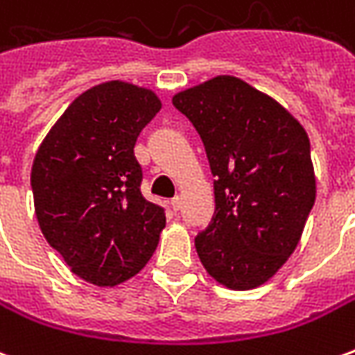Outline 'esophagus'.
<instances>
[{"instance_id": "1", "label": "esophagus", "mask_w": 355, "mask_h": 355, "mask_svg": "<svg viewBox=\"0 0 355 355\" xmlns=\"http://www.w3.org/2000/svg\"><path fill=\"white\" fill-rule=\"evenodd\" d=\"M171 209H173V211H178V209H180V198H173V200H171Z\"/></svg>"}]
</instances>
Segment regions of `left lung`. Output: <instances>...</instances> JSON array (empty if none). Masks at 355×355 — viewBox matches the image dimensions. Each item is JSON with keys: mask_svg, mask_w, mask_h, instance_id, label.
Wrapping results in <instances>:
<instances>
[{"mask_svg": "<svg viewBox=\"0 0 355 355\" xmlns=\"http://www.w3.org/2000/svg\"><path fill=\"white\" fill-rule=\"evenodd\" d=\"M200 132L215 177V215L196 238L209 275L254 289L287 262L315 201L310 140L245 81L218 76L173 96Z\"/></svg>", "mask_w": 355, "mask_h": 355, "instance_id": "1", "label": "left lung"}]
</instances>
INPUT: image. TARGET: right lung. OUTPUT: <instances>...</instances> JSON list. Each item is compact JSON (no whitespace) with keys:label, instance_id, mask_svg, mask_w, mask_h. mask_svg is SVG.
I'll use <instances>...</instances> for the list:
<instances>
[{"label":"right lung","instance_id":"right-lung-1","mask_svg":"<svg viewBox=\"0 0 355 355\" xmlns=\"http://www.w3.org/2000/svg\"><path fill=\"white\" fill-rule=\"evenodd\" d=\"M162 108L150 89L108 81L80 94L32 165L37 223L81 279L114 287L154 254L165 213L140 192L135 142Z\"/></svg>","mask_w":355,"mask_h":355}]
</instances>
